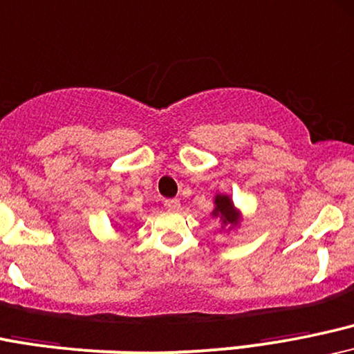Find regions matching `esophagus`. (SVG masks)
<instances>
[{"label":"esophagus","mask_w":354,"mask_h":354,"mask_svg":"<svg viewBox=\"0 0 354 354\" xmlns=\"http://www.w3.org/2000/svg\"><path fill=\"white\" fill-rule=\"evenodd\" d=\"M164 205L167 210H172V212H176V210L180 209V201H178V198H167V201L164 202Z\"/></svg>","instance_id":"34e87169"}]
</instances>
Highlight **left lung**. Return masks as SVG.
Listing matches in <instances>:
<instances>
[{"mask_svg": "<svg viewBox=\"0 0 354 354\" xmlns=\"http://www.w3.org/2000/svg\"><path fill=\"white\" fill-rule=\"evenodd\" d=\"M210 216L219 221V232L230 234L234 230L241 229L242 225V212L236 207V204H234L232 197L229 194L219 192L214 196V209L210 212Z\"/></svg>", "mask_w": 354, "mask_h": 354, "instance_id": "1", "label": "left lung"}]
</instances>
